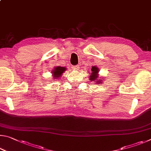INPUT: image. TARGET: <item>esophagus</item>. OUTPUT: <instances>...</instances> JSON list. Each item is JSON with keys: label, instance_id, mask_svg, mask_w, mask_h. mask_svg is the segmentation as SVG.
I'll return each instance as SVG.
<instances>
[{"label": "esophagus", "instance_id": "obj_1", "mask_svg": "<svg viewBox=\"0 0 151 151\" xmlns=\"http://www.w3.org/2000/svg\"><path fill=\"white\" fill-rule=\"evenodd\" d=\"M79 68H80V67H79L78 65H76V66H73L72 68L75 70H78Z\"/></svg>", "mask_w": 151, "mask_h": 151}]
</instances>
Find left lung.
<instances>
[{
  "label": "left lung",
  "instance_id": "8db88e82",
  "mask_svg": "<svg viewBox=\"0 0 151 151\" xmlns=\"http://www.w3.org/2000/svg\"><path fill=\"white\" fill-rule=\"evenodd\" d=\"M99 68L96 66H92L91 73L89 75V81L91 82H94L96 85H101L103 84V83L105 78L103 77H99Z\"/></svg>",
  "mask_w": 151,
  "mask_h": 151
}]
</instances>
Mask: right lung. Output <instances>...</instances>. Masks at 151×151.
<instances>
[{"instance_id":"add662e5","label":"right lung","mask_w":151,"mask_h":151,"mask_svg":"<svg viewBox=\"0 0 151 151\" xmlns=\"http://www.w3.org/2000/svg\"><path fill=\"white\" fill-rule=\"evenodd\" d=\"M66 70V68L64 67V66H55V67L53 68L52 72H51L53 76V79H57V80H58V78L60 77V76L63 75V73L65 72Z\"/></svg>"}]
</instances>
